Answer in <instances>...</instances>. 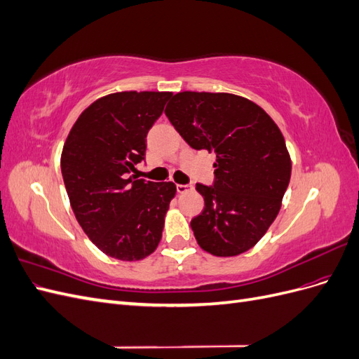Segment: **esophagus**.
Listing matches in <instances>:
<instances>
[{
    "label": "esophagus",
    "instance_id": "esophagus-1",
    "mask_svg": "<svg viewBox=\"0 0 359 359\" xmlns=\"http://www.w3.org/2000/svg\"><path fill=\"white\" fill-rule=\"evenodd\" d=\"M191 189H193V187L189 186V184H177V191H178L180 194L187 193V191H190Z\"/></svg>",
    "mask_w": 359,
    "mask_h": 359
}]
</instances>
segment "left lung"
Here are the masks:
<instances>
[{
	"label": "left lung",
	"mask_w": 359,
	"mask_h": 359,
	"mask_svg": "<svg viewBox=\"0 0 359 359\" xmlns=\"http://www.w3.org/2000/svg\"><path fill=\"white\" fill-rule=\"evenodd\" d=\"M165 114L191 148L217 157L214 186L196 184L205 201L190 223L198 244L220 257L247 252L276 220L290 181L280 128L262 107L229 93L182 91Z\"/></svg>",
	"instance_id": "left-lung-1"
}]
</instances>
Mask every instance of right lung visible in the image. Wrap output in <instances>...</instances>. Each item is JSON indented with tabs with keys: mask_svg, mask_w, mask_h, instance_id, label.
Returning <instances> with one entry per match:
<instances>
[{
	"mask_svg": "<svg viewBox=\"0 0 359 359\" xmlns=\"http://www.w3.org/2000/svg\"><path fill=\"white\" fill-rule=\"evenodd\" d=\"M170 95H104L79 115L64 144L61 172L76 220L97 248L114 259H145L161 240L177 186L128 173L145 158L147 135Z\"/></svg>",
	"mask_w": 359,
	"mask_h": 359,
	"instance_id": "right-lung-1",
	"label": "right lung"
}]
</instances>
